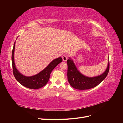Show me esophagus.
Here are the masks:
<instances>
[{
	"mask_svg": "<svg viewBox=\"0 0 123 123\" xmlns=\"http://www.w3.org/2000/svg\"><path fill=\"white\" fill-rule=\"evenodd\" d=\"M62 60H63V61H67L68 60V56L66 55H63L62 56Z\"/></svg>",
	"mask_w": 123,
	"mask_h": 123,
	"instance_id": "esophagus-1",
	"label": "esophagus"
}]
</instances>
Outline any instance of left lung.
Wrapping results in <instances>:
<instances>
[{
  "mask_svg": "<svg viewBox=\"0 0 123 123\" xmlns=\"http://www.w3.org/2000/svg\"><path fill=\"white\" fill-rule=\"evenodd\" d=\"M68 80L72 87L78 90H86L93 88L98 86L105 79L109 69V62L103 74L93 77L85 76L79 71L74 61L69 57L67 60Z\"/></svg>",
  "mask_w": 123,
  "mask_h": 123,
  "instance_id": "obj_1",
  "label": "left lung"
}]
</instances>
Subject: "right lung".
Listing matches in <instances>:
<instances>
[{"mask_svg":"<svg viewBox=\"0 0 123 123\" xmlns=\"http://www.w3.org/2000/svg\"><path fill=\"white\" fill-rule=\"evenodd\" d=\"M15 46V42L14 43V47L12 49V56L13 74L15 79L18 82L28 88L32 89H37L45 86L48 82L52 70L62 61V59L61 57H58L53 60L45 69L39 72L38 74L33 76H25L20 74L16 68L14 62Z\"/></svg>","mask_w":123,"mask_h":123,"instance_id":"1","label":"right lung"}]
</instances>
